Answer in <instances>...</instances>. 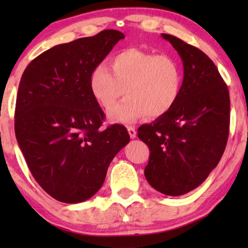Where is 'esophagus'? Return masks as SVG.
Instances as JSON below:
<instances>
[{
    "instance_id": "obj_1",
    "label": "esophagus",
    "mask_w": 248,
    "mask_h": 248,
    "mask_svg": "<svg viewBox=\"0 0 248 248\" xmlns=\"http://www.w3.org/2000/svg\"><path fill=\"white\" fill-rule=\"evenodd\" d=\"M127 131H128V134H130L131 139H134L135 137H137V130H135L134 126H127Z\"/></svg>"
}]
</instances>
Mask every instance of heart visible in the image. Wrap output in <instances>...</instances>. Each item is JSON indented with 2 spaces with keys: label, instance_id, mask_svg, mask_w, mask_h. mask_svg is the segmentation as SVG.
Segmentation results:
<instances>
[{
  "label": "heart",
  "instance_id": "heart-1",
  "mask_svg": "<svg viewBox=\"0 0 248 248\" xmlns=\"http://www.w3.org/2000/svg\"><path fill=\"white\" fill-rule=\"evenodd\" d=\"M109 65L111 73L104 64L93 67L89 88L106 110L111 109L126 91L128 97L108 115L111 122L133 123L147 115L164 116L181 96L182 67L170 55L131 47L115 54Z\"/></svg>",
  "mask_w": 248,
  "mask_h": 248
}]
</instances>
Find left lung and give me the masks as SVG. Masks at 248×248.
<instances>
[{
  "label": "left lung",
  "mask_w": 248,
  "mask_h": 248,
  "mask_svg": "<svg viewBox=\"0 0 248 248\" xmlns=\"http://www.w3.org/2000/svg\"><path fill=\"white\" fill-rule=\"evenodd\" d=\"M184 66L181 96L167 114L141 125L138 137L149 147L144 168L149 184L162 194L178 196L205 181L217 167L229 135L228 87L202 50L162 33Z\"/></svg>",
  "instance_id": "obj_1"
}]
</instances>
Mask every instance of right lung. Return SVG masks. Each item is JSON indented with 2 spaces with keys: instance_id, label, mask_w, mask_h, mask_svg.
Wrapping results in <instances>:
<instances>
[{
  "instance_id": "1",
  "label": "right lung",
  "mask_w": 248,
  "mask_h": 248,
  "mask_svg": "<svg viewBox=\"0 0 248 248\" xmlns=\"http://www.w3.org/2000/svg\"><path fill=\"white\" fill-rule=\"evenodd\" d=\"M123 38L107 29L54 46L32 60L20 80L16 141L33 178L60 202L96 194L113 158L130 142L124 125L101 130L105 114L89 88L91 71Z\"/></svg>"
}]
</instances>
